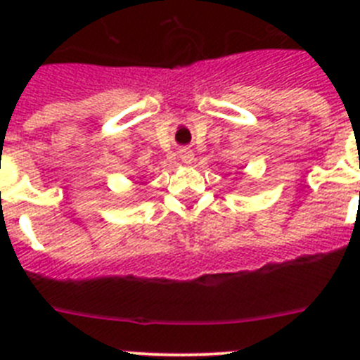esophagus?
I'll list each match as a JSON object with an SVG mask.
<instances>
[{"mask_svg":"<svg viewBox=\"0 0 360 360\" xmlns=\"http://www.w3.org/2000/svg\"><path fill=\"white\" fill-rule=\"evenodd\" d=\"M178 155H180L184 164H193V160H195V151L189 148H182L180 151H178Z\"/></svg>","mask_w":360,"mask_h":360,"instance_id":"1","label":"esophagus"}]
</instances>
